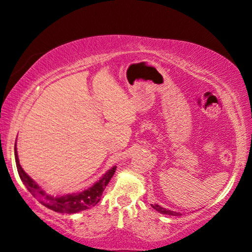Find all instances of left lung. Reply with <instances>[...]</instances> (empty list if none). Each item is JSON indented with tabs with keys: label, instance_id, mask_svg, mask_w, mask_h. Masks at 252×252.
I'll use <instances>...</instances> for the list:
<instances>
[{
	"label": "left lung",
	"instance_id": "1",
	"mask_svg": "<svg viewBox=\"0 0 252 252\" xmlns=\"http://www.w3.org/2000/svg\"><path fill=\"white\" fill-rule=\"evenodd\" d=\"M151 206H153V208L156 210V211H158L159 213H163V215H167V216H182L180 212L171 211V210H168V209L161 208V206L158 205V204H155V205L151 204Z\"/></svg>",
	"mask_w": 252,
	"mask_h": 252
}]
</instances>
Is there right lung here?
<instances>
[{
	"label": "right lung",
	"mask_w": 252,
	"mask_h": 252,
	"mask_svg": "<svg viewBox=\"0 0 252 252\" xmlns=\"http://www.w3.org/2000/svg\"><path fill=\"white\" fill-rule=\"evenodd\" d=\"M15 158L17 170L23 184L26 186L29 191L34 197L37 198L41 204L47 206L48 209L53 210L55 212L60 213H77L84 210H87L91 206H95L101 199V196L104 191V189L111 180L112 175L115 174L117 166H113L111 170H109L97 182H95L91 188L86 189L84 191L77 192V194H67L64 196H51L47 194L39 185L36 184L33 179H31L29 174L23 170L19 164L18 154H17V148L15 144Z\"/></svg>",
	"instance_id": "add662e5"
}]
</instances>
